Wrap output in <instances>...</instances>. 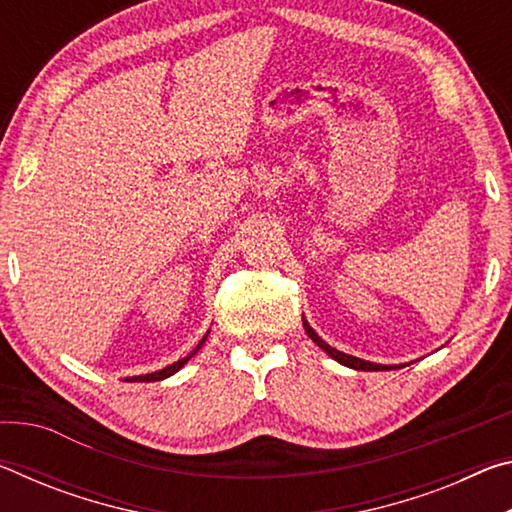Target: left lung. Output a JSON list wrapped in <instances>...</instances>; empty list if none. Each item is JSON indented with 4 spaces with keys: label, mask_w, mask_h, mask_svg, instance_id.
Masks as SVG:
<instances>
[{
    "label": "left lung",
    "mask_w": 512,
    "mask_h": 512,
    "mask_svg": "<svg viewBox=\"0 0 512 512\" xmlns=\"http://www.w3.org/2000/svg\"><path fill=\"white\" fill-rule=\"evenodd\" d=\"M302 323H305V332L309 334V339L314 341L320 350H325L334 361L343 363V366L354 368V370H393V368H402V366H391V368H388V366H381V363H370V361H363V359H357V357H350V354H345V352L334 350L332 345H327V343H325L323 339H320V336L314 332V329L309 327L307 320H302Z\"/></svg>",
    "instance_id": "obj_1"
}]
</instances>
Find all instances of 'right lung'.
Wrapping results in <instances>:
<instances>
[{
  "label": "right lung",
  "mask_w": 512,
  "mask_h": 512,
  "mask_svg": "<svg viewBox=\"0 0 512 512\" xmlns=\"http://www.w3.org/2000/svg\"><path fill=\"white\" fill-rule=\"evenodd\" d=\"M207 334H210V332H207ZM207 334L203 336V339H201V343H198V345H196V348H194L192 352H189V354H187V357H185V359H180V361H176V363H171V366H167V368H162V370H158V372H149V375H140V377H128L126 381H160V379H167V377H171V375H173V372H178L180 368H183V366H185V363H187L189 359H192V357H194V354H196L198 350H201V345L205 343V339H207Z\"/></svg>",
  "instance_id": "1"
}]
</instances>
